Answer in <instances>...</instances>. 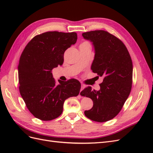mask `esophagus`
<instances>
[{
    "label": "esophagus",
    "mask_w": 153,
    "mask_h": 153,
    "mask_svg": "<svg viewBox=\"0 0 153 153\" xmlns=\"http://www.w3.org/2000/svg\"><path fill=\"white\" fill-rule=\"evenodd\" d=\"M84 88H85V85H84V84H81V89H80V92L83 90V89H84Z\"/></svg>",
    "instance_id": "esophagus-1"
}]
</instances>
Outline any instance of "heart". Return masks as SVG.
I'll use <instances>...</instances> for the list:
<instances>
[{
	"mask_svg": "<svg viewBox=\"0 0 153 153\" xmlns=\"http://www.w3.org/2000/svg\"><path fill=\"white\" fill-rule=\"evenodd\" d=\"M87 46H91V44L89 43V42H88V41H84V42H82L80 44V47H87Z\"/></svg>",
	"mask_w": 153,
	"mask_h": 153,
	"instance_id": "obj_1",
	"label": "heart"
}]
</instances>
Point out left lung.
Returning a JSON list of instances; mask_svg holds the SVG:
<instances>
[{
    "mask_svg": "<svg viewBox=\"0 0 153 153\" xmlns=\"http://www.w3.org/2000/svg\"><path fill=\"white\" fill-rule=\"evenodd\" d=\"M94 48L92 72L103 77L99 91L91 87L80 94L90 98L93 106L84 114L92 121L103 123L115 117L122 109L131 89L133 64L128 51L122 41L109 32L100 30L84 32Z\"/></svg>",
    "mask_w": 153,
    "mask_h": 153,
    "instance_id": "left-lung-1",
    "label": "left lung"
}]
</instances>
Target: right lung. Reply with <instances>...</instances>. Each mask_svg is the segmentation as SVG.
<instances>
[{
  "label": "right lung",
  "mask_w": 153,
  "mask_h": 153,
  "mask_svg": "<svg viewBox=\"0 0 153 153\" xmlns=\"http://www.w3.org/2000/svg\"><path fill=\"white\" fill-rule=\"evenodd\" d=\"M76 40V32H47L34 37L23 51L18 66L19 89L35 117L42 121L57 118L64 101L79 94L81 85L77 80H59L56 84L52 73L63 64L64 52Z\"/></svg>",
  "instance_id": "obj_1"
}]
</instances>
